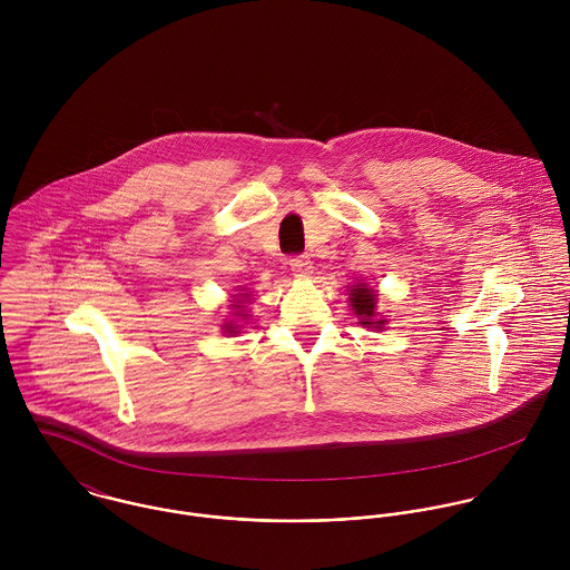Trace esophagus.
I'll list each match as a JSON object with an SVG mask.
<instances>
[{
	"label": "esophagus",
	"mask_w": 570,
	"mask_h": 570,
	"mask_svg": "<svg viewBox=\"0 0 570 570\" xmlns=\"http://www.w3.org/2000/svg\"><path fill=\"white\" fill-rule=\"evenodd\" d=\"M289 267L296 276H309L312 274V261L309 256H292Z\"/></svg>",
	"instance_id": "esophagus-1"
}]
</instances>
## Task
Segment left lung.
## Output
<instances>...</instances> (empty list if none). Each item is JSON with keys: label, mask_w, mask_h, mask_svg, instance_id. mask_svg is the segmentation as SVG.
Instances as JSON below:
<instances>
[{"label": "left lung", "mask_w": 570, "mask_h": 570, "mask_svg": "<svg viewBox=\"0 0 570 570\" xmlns=\"http://www.w3.org/2000/svg\"><path fill=\"white\" fill-rule=\"evenodd\" d=\"M346 292H348V303L353 307V314L360 318V325L371 326L375 331L386 325V318H380L377 314V294L373 287H368L366 283H357V285H351Z\"/></svg>", "instance_id": "obj_1"}]
</instances>
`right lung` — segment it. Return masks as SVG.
<instances>
[{
    "label": "right lung",
    "instance_id": "1",
    "mask_svg": "<svg viewBox=\"0 0 570 570\" xmlns=\"http://www.w3.org/2000/svg\"><path fill=\"white\" fill-rule=\"evenodd\" d=\"M245 298H247V296H239V298H237V301H235V305H233V309H237V312H235V316H237V318H247V314H245ZM224 331H226V333H230V335H233V333H239V331H237V325H233V323H226V325H224Z\"/></svg>",
    "mask_w": 570,
    "mask_h": 570
}]
</instances>
